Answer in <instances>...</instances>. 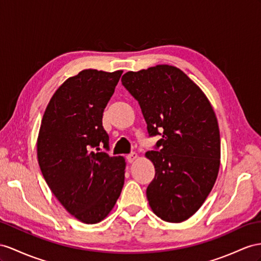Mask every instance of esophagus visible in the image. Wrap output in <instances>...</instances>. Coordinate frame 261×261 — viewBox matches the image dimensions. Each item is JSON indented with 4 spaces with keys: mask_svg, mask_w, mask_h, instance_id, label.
I'll list each match as a JSON object with an SVG mask.
<instances>
[{
    "mask_svg": "<svg viewBox=\"0 0 261 261\" xmlns=\"http://www.w3.org/2000/svg\"><path fill=\"white\" fill-rule=\"evenodd\" d=\"M137 159H138V154L136 152H132V153H130V154L126 155V160H128V162H130V163L135 162Z\"/></svg>",
    "mask_w": 261,
    "mask_h": 261,
    "instance_id": "esophagus-1",
    "label": "esophagus"
}]
</instances>
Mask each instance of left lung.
I'll use <instances>...</instances> for the list:
<instances>
[{"mask_svg":"<svg viewBox=\"0 0 261 261\" xmlns=\"http://www.w3.org/2000/svg\"><path fill=\"white\" fill-rule=\"evenodd\" d=\"M122 85L140 105L149 136H161L156 151H148L155 176L146 197L155 215L181 223L198 211L219 171L217 118L205 93L170 65L128 71Z\"/></svg>","mask_w":261,"mask_h":261,"instance_id":"8db88e82","label":"left lung"}]
</instances>
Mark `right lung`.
Wrapping results in <instances>:
<instances>
[{"instance_id": "add662e5", "label": "right lung", "mask_w": 261, "mask_h": 261, "mask_svg": "<svg viewBox=\"0 0 261 261\" xmlns=\"http://www.w3.org/2000/svg\"><path fill=\"white\" fill-rule=\"evenodd\" d=\"M122 70L85 69L51 97L42 119L37 159L53 194L85 224H97L115 206L124 184L125 160L109 149L102 115Z\"/></svg>"}]
</instances>
